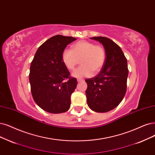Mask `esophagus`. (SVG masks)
Here are the masks:
<instances>
[{"instance_id": "obj_1", "label": "esophagus", "mask_w": 155, "mask_h": 155, "mask_svg": "<svg viewBox=\"0 0 155 155\" xmlns=\"http://www.w3.org/2000/svg\"><path fill=\"white\" fill-rule=\"evenodd\" d=\"M82 81H84L83 79H81V78H78V79H77V82H82Z\"/></svg>"}]
</instances>
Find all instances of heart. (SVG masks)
Returning <instances> with one entry per match:
<instances>
[{
  "mask_svg": "<svg viewBox=\"0 0 155 155\" xmlns=\"http://www.w3.org/2000/svg\"><path fill=\"white\" fill-rule=\"evenodd\" d=\"M72 49L62 51L61 59L69 70H73L81 59L82 66L72 73L76 78L88 77L98 73L104 67L106 60V52L100 45L88 41H78L71 47Z\"/></svg>",
  "mask_w": 155,
  "mask_h": 155,
  "instance_id": "b5f03b06",
  "label": "heart"
}]
</instances>
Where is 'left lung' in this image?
I'll list each match as a JSON object with an SVG mask.
<instances>
[{"label": "left lung", "instance_id": "8db88e82", "mask_svg": "<svg viewBox=\"0 0 155 155\" xmlns=\"http://www.w3.org/2000/svg\"><path fill=\"white\" fill-rule=\"evenodd\" d=\"M91 39L104 46L106 60L97 75L85 80V94L91 109L104 113L117 107L125 95L128 75L127 59L119 46L110 39L101 36Z\"/></svg>", "mask_w": 155, "mask_h": 155}]
</instances>
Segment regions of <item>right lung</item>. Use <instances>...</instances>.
I'll return each mask as SVG.
<instances>
[{"label": "right lung", "instance_id": "right-lung-1", "mask_svg": "<svg viewBox=\"0 0 155 155\" xmlns=\"http://www.w3.org/2000/svg\"><path fill=\"white\" fill-rule=\"evenodd\" d=\"M77 39L56 35L38 48L31 64L29 82L33 99L46 112L60 114L69 110L71 95L77 81L70 77L61 55L66 46Z\"/></svg>", "mask_w": 155, "mask_h": 155}]
</instances>
